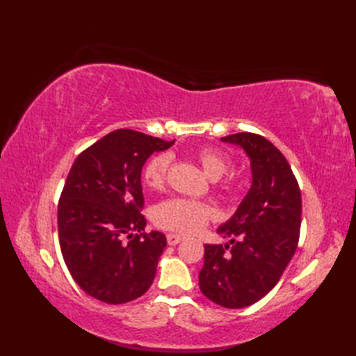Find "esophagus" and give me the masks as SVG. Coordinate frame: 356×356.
Wrapping results in <instances>:
<instances>
[{"label":"esophagus","instance_id":"esophagus-1","mask_svg":"<svg viewBox=\"0 0 356 356\" xmlns=\"http://www.w3.org/2000/svg\"><path fill=\"white\" fill-rule=\"evenodd\" d=\"M182 240H184V236H180V234L171 232V234H168V236H166V241H168V245H171V246L179 245Z\"/></svg>","mask_w":356,"mask_h":356}]
</instances>
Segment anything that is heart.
<instances>
[{"instance_id": "heart-1", "label": "heart", "mask_w": 356, "mask_h": 356, "mask_svg": "<svg viewBox=\"0 0 356 356\" xmlns=\"http://www.w3.org/2000/svg\"><path fill=\"white\" fill-rule=\"evenodd\" d=\"M197 161L209 179L218 180L229 171L231 162L222 151L214 148H202L197 151ZM171 157L157 154L149 159L143 168V182L151 190H161L168 174ZM154 222L163 229L194 234L199 232L214 217L213 207L184 197L168 199L159 203L154 209Z\"/></svg>"}]
</instances>
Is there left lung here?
<instances>
[{
    "label": "left lung",
    "instance_id": "8db88e82",
    "mask_svg": "<svg viewBox=\"0 0 356 356\" xmlns=\"http://www.w3.org/2000/svg\"><path fill=\"white\" fill-rule=\"evenodd\" d=\"M220 140L245 151L252 184L234 216L217 228L229 243L205 245L199 286L216 305L241 309L261 300L293 257L301 226V193L291 165L266 138L237 133Z\"/></svg>",
    "mask_w": 356,
    "mask_h": 356
}]
</instances>
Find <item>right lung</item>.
Returning a JSON list of instances; mask_svg holds the SVG:
<instances>
[{"instance_id": "right-lung-1", "label": "right lung", "mask_w": 356, "mask_h": 356, "mask_svg": "<svg viewBox=\"0 0 356 356\" xmlns=\"http://www.w3.org/2000/svg\"><path fill=\"white\" fill-rule=\"evenodd\" d=\"M172 143L116 130L73 162L58 205V234L67 268L90 297L122 305L153 283L166 237L145 232L140 174L151 154ZM125 235L134 240L124 244Z\"/></svg>"}]
</instances>
